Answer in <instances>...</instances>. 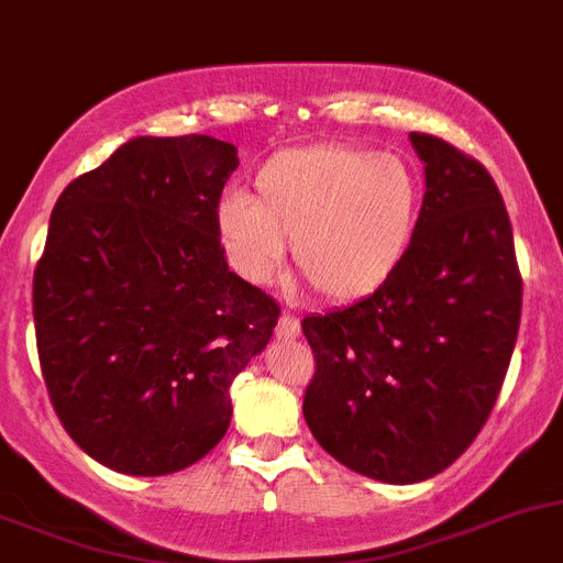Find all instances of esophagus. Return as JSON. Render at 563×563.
I'll use <instances>...</instances> for the list:
<instances>
[{
  "label": "esophagus",
  "instance_id": "esophagus-1",
  "mask_svg": "<svg viewBox=\"0 0 563 563\" xmlns=\"http://www.w3.org/2000/svg\"><path fill=\"white\" fill-rule=\"evenodd\" d=\"M299 335V319L294 313H283L280 322H277V339L288 341V339H297Z\"/></svg>",
  "mask_w": 563,
  "mask_h": 563
}]
</instances>
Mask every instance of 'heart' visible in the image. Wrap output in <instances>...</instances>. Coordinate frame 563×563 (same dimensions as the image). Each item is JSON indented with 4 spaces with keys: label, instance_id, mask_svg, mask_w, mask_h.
<instances>
[{
    "label": "heart",
    "instance_id": "b5f03b06",
    "mask_svg": "<svg viewBox=\"0 0 563 563\" xmlns=\"http://www.w3.org/2000/svg\"><path fill=\"white\" fill-rule=\"evenodd\" d=\"M257 194L233 188L217 210L228 261L269 283L286 264L328 302L372 297L406 264L424 188L408 157L369 146L319 144L275 152L257 166Z\"/></svg>",
    "mask_w": 563,
    "mask_h": 563
}]
</instances>
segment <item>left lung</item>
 I'll return each instance as SVG.
<instances>
[{"mask_svg": "<svg viewBox=\"0 0 563 563\" xmlns=\"http://www.w3.org/2000/svg\"><path fill=\"white\" fill-rule=\"evenodd\" d=\"M424 208L400 272L372 297L302 319L317 375L302 413L339 464L380 483L448 470L495 408L517 344L511 219L481 163L411 133Z\"/></svg>", "mask_w": 563, "mask_h": 563, "instance_id": "8db88e82", "label": "left lung"}]
</instances>
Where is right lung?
Here are the masks:
<instances>
[{
    "instance_id": "obj_1",
    "label": "right lung",
    "mask_w": 563,
    "mask_h": 563,
    "mask_svg": "<svg viewBox=\"0 0 563 563\" xmlns=\"http://www.w3.org/2000/svg\"><path fill=\"white\" fill-rule=\"evenodd\" d=\"M239 150L135 135L57 197L33 277L41 372L66 433L122 475H172L228 433L233 377L280 308L230 272L217 208Z\"/></svg>"
}]
</instances>
